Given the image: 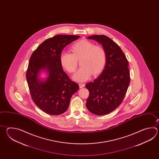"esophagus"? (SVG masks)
<instances>
[{
  "label": "esophagus",
  "instance_id": "34e87169",
  "mask_svg": "<svg viewBox=\"0 0 159 159\" xmlns=\"http://www.w3.org/2000/svg\"><path fill=\"white\" fill-rule=\"evenodd\" d=\"M79 85H80V88H82L84 87V86H85V84H82V83H80V84H79Z\"/></svg>",
  "mask_w": 159,
  "mask_h": 159
}]
</instances>
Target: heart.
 I'll use <instances>...</instances> for the list:
<instances>
[{"label": "heart", "mask_w": 159, "mask_h": 159, "mask_svg": "<svg viewBox=\"0 0 159 159\" xmlns=\"http://www.w3.org/2000/svg\"><path fill=\"white\" fill-rule=\"evenodd\" d=\"M71 53L62 52L60 56L61 66L69 73H74L77 61L81 59L80 68L73 76L76 81H86L91 76L99 75L104 69L107 62V52L99 45L81 39L73 44Z\"/></svg>", "instance_id": "b5f03b06"}]
</instances>
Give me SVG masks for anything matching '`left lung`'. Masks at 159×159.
Returning a JSON list of instances; mask_svg holds the SVG:
<instances>
[{"label":"left lung","instance_id":"obj_1","mask_svg":"<svg viewBox=\"0 0 159 159\" xmlns=\"http://www.w3.org/2000/svg\"><path fill=\"white\" fill-rule=\"evenodd\" d=\"M107 52V62L101 75L86 84L89 91L86 107L95 115L108 114L122 103L130 82L129 61L118 44L105 35H93Z\"/></svg>","mask_w":159,"mask_h":159}]
</instances>
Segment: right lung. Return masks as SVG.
Returning a JSON list of instances; mask_svg holds the SVG:
<instances>
[{
    "instance_id": "add662e5",
    "label": "right lung",
    "mask_w": 159,
    "mask_h": 159,
    "mask_svg": "<svg viewBox=\"0 0 159 159\" xmlns=\"http://www.w3.org/2000/svg\"><path fill=\"white\" fill-rule=\"evenodd\" d=\"M80 36L56 35L44 41L30 56L26 78L32 99L42 111L52 115L64 113L72 95L79 89L63 70L60 61L61 52L67 45ZM47 69L48 80L41 82L38 78L39 70Z\"/></svg>"
}]
</instances>
